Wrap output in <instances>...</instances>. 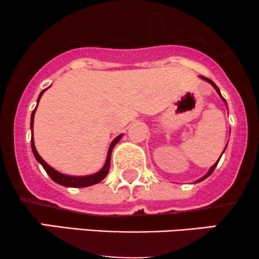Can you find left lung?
<instances>
[{
    "mask_svg": "<svg viewBox=\"0 0 259 259\" xmlns=\"http://www.w3.org/2000/svg\"><path fill=\"white\" fill-rule=\"evenodd\" d=\"M201 78H203V80H205V81H207V82H209V83H211V84H212V86H213V87H214V90H215V91H217V93H218V94H220V96H221V98H222V99H223V100H224V103H226V104H227L226 99H224V98H223V97H222V94H221V91H220V88H218L217 86H215V84H214V82H212L211 80H209V78H206V77H203V76H201ZM226 148H227V147H226ZM224 150H226V149H224ZM223 153H224V151H223ZM221 156H222V155H221ZM218 162H220V160H218V161H217V162H215V163H214V165H213V166H212V167H211V168H209V171L207 172V175H205V176H203V177H202V178H200V179H199V181H196V183H197V182H201V181H203V179H206V178H207V177H208V176H211V173L214 171L215 166H217V165H218Z\"/></svg>",
    "mask_w": 259,
    "mask_h": 259,
    "instance_id": "1",
    "label": "left lung"
}]
</instances>
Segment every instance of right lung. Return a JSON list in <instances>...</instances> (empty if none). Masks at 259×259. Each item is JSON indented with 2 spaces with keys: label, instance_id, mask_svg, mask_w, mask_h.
<instances>
[{
  "label": "right lung",
  "instance_id": "obj_1",
  "mask_svg": "<svg viewBox=\"0 0 259 259\" xmlns=\"http://www.w3.org/2000/svg\"><path fill=\"white\" fill-rule=\"evenodd\" d=\"M47 90V88H46ZM42 91L41 93H39L38 98H37V104L39 102V99H41L42 94L45 93V91ZM37 108V106H36ZM36 108L33 109L32 114H31V122H30V127H31V149H32V153H33V156L36 157V160L38 161L39 163H41L42 167L45 168V171L47 172V175L50 176L52 178V181H54L56 183L63 185V187H71V188H84V187H90V185H93V184H97L99 183L100 181H103L106 177V175H108L109 172V167H110V157H111V151L112 149H114L115 145L117 144V142L120 141L121 137L122 135L117 136L116 138L112 141V143L110 144V147H109V150H108V156H106V161H105V165L103 167L102 169H100L99 172L94 173V175H90V176H82V177H75V176H66V175H63V173L56 171L54 168H52V167L48 165L47 162H45V160L42 159L41 156H39L37 150H36L35 148V143H33V116H35V111H36Z\"/></svg>",
  "mask_w": 259,
  "mask_h": 259
}]
</instances>
